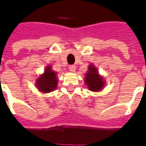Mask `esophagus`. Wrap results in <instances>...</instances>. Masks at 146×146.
Returning a JSON list of instances; mask_svg holds the SVG:
<instances>
[{"mask_svg":"<svg viewBox=\"0 0 146 146\" xmlns=\"http://www.w3.org/2000/svg\"><path fill=\"white\" fill-rule=\"evenodd\" d=\"M69 70H70L72 73H74V72L76 71V66L71 65V66H70V67H69Z\"/></svg>","mask_w":146,"mask_h":146,"instance_id":"1","label":"esophagus"}]
</instances>
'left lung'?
Segmentation results:
<instances>
[{"label": "left lung", "mask_w": 146, "mask_h": 146, "mask_svg": "<svg viewBox=\"0 0 146 146\" xmlns=\"http://www.w3.org/2000/svg\"><path fill=\"white\" fill-rule=\"evenodd\" d=\"M85 84L88 88L92 92H99L104 88L106 82L102 76L99 75L98 70L94 65H90L85 75Z\"/></svg>", "instance_id": "obj_1"}]
</instances>
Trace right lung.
<instances>
[{
	"label": "right lung",
	"mask_w": 146,
	"mask_h": 146,
	"mask_svg": "<svg viewBox=\"0 0 146 146\" xmlns=\"http://www.w3.org/2000/svg\"><path fill=\"white\" fill-rule=\"evenodd\" d=\"M57 73L52 70L50 66L46 67L44 73L40 75L36 80V86L40 92L49 93L54 91L58 85Z\"/></svg>",
	"instance_id": "add662e5"
}]
</instances>
